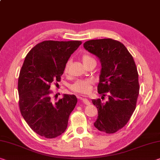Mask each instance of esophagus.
<instances>
[{"mask_svg": "<svg viewBox=\"0 0 160 160\" xmlns=\"http://www.w3.org/2000/svg\"><path fill=\"white\" fill-rule=\"evenodd\" d=\"M81 100H82V102L85 104V105H90V101L88 100V99H86V98H81Z\"/></svg>", "mask_w": 160, "mask_h": 160, "instance_id": "esophagus-1", "label": "esophagus"}]
</instances>
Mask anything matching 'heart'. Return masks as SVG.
Returning a JSON list of instances; mask_svg holds the SVG:
<instances>
[{
	"label": "heart",
	"mask_w": 160,
	"mask_h": 160,
	"mask_svg": "<svg viewBox=\"0 0 160 160\" xmlns=\"http://www.w3.org/2000/svg\"><path fill=\"white\" fill-rule=\"evenodd\" d=\"M94 60L92 58H91L90 55H83L82 57V61L83 64ZM70 62H67L66 65L65 66V72H67L68 67H69ZM93 84V81L92 80H78L70 85V89L75 92L81 93V94H87L90 92L92 85Z\"/></svg>",
	"instance_id": "obj_1"
}]
</instances>
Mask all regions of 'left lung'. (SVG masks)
I'll use <instances>...</instances> for the list:
<instances>
[{
    "label": "left lung",
    "mask_w": 160,
    "mask_h": 160,
    "mask_svg": "<svg viewBox=\"0 0 160 160\" xmlns=\"http://www.w3.org/2000/svg\"><path fill=\"white\" fill-rule=\"evenodd\" d=\"M83 46L100 60L98 93L108 97L105 102L92 100L98 109L94 126L101 132L115 133L128 123L135 110L139 90L135 62L125 45L115 40H91Z\"/></svg>",
    "instance_id": "left-lung-1"
}]
</instances>
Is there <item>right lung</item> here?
Listing matches in <instances>:
<instances>
[{"label": "right lung", "mask_w": 160, "mask_h": 160, "mask_svg": "<svg viewBox=\"0 0 160 160\" xmlns=\"http://www.w3.org/2000/svg\"><path fill=\"white\" fill-rule=\"evenodd\" d=\"M81 43L46 40L32 48L25 58L18 84L20 110L30 128L45 138L64 132L77 104L75 95L67 94L53 102L49 90L51 83L60 82L68 59Z\"/></svg>", "instance_id": "right-lung-1"}]
</instances>
